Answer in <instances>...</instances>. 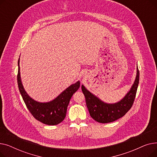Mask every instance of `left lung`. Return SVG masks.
Segmentation results:
<instances>
[{"mask_svg":"<svg viewBox=\"0 0 157 157\" xmlns=\"http://www.w3.org/2000/svg\"><path fill=\"white\" fill-rule=\"evenodd\" d=\"M139 81V71L137 67L136 77L132 86L121 100L113 104L103 102L82 85V92L85 97L86 106L90 116L97 122L102 123L113 122L124 116L132 106Z\"/></svg>","mask_w":157,"mask_h":157,"instance_id":"left-lung-1","label":"left lung"}]
</instances>
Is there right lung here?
<instances>
[{
  "label": "right lung",
  "mask_w": 157,
  "mask_h": 157,
  "mask_svg": "<svg viewBox=\"0 0 157 157\" xmlns=\"http://www.w3.org/2000/svg\"><path fill=\"white\" fill-rule=\"evenodd\" d=\"M17 81L18 88L27 108L37 120L48 125H56L65 118L67 106L72 96L80 86L79 81L66 88L55 99L47 102H37L31 98L25 90L20 76V58L18 62Z\"/></svg>",
  "instance_id": "right-lung-1"
}]
</instances>
